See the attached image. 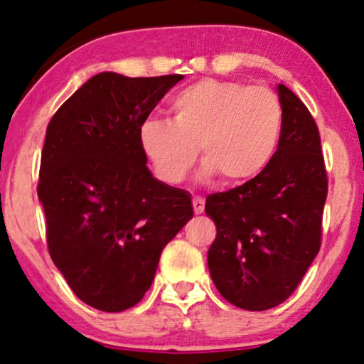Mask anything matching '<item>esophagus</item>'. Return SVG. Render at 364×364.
Masks as SVG:
<instances>
[{
	"instance_id": "34e87169",
	"label": "esophagus",
	"mask_w": 364,
	"mask_h": 364,
	"mask_svg": "<svg viewBox=\"0 0 364 364\" xmlns=\"http://www.w3.org/2000/svg\"><path fill=\"white\" fill-rule=\"evenodd\" d=\"M193 210L195 214H202V212L205 210V200H203L202 196H195L193 198Z\"/></svg>"
}]
</instances>
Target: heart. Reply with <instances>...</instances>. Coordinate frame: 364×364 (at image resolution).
<instances>
[{"instance_id": "heart-1", "label": "heart", "mask_w": 364, "mask_h": 364, "mask_svg": "<svg viewBox=\"0 0 364 364\" xmlns=\"http://www.w3.org/2000/svg\"><path fill=\"white\" fill-rule=\"evenodd\" d=\"M171 123L140 127V149L162 181L181 183L202 152L203 179L241 186L272 162L282 136L284 109L267 87L235 80H200L171 102Z\"/></svg>"}]
</instances>
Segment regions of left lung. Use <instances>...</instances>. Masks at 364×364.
Segmentation results:
<instances>
[{
  "mask_svg": "<svg viewBox=\"0 0 364 364\" xmlns=\"http://www.w3.org/2000/svg\"><path fill=\"white\" fill-rule=\"evenodd\" d=\"M282 136L253 181L207 198L217 236L207 255L217 291L248 311L277 306L292 294L320 250L327 173L310 111L286 85Z\"/></svg>",
  "mask_w": 364,
  "mask_h": 364,
  "instance_id": "left-lung-1",
  "label": "left lung"
}]
</instances>
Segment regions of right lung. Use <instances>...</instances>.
<instances>
[{"mask_svg":"<svg viewBox=\"0 0 364 364\" xmlns=\"http://www.w3.org/2000/svg\"><path fill=\"white\" fill-rule=\"evenodd\" d=\"M183 75H94L46 129L37 195L49 255L83 303L118 313L156 277L164 246L193 217L191 196L154 178L140 127Z\"/></svg>","mask_w":364,"mask_h":364,"instance_id":"add662e5","label":"right lung"}]
</instances>
